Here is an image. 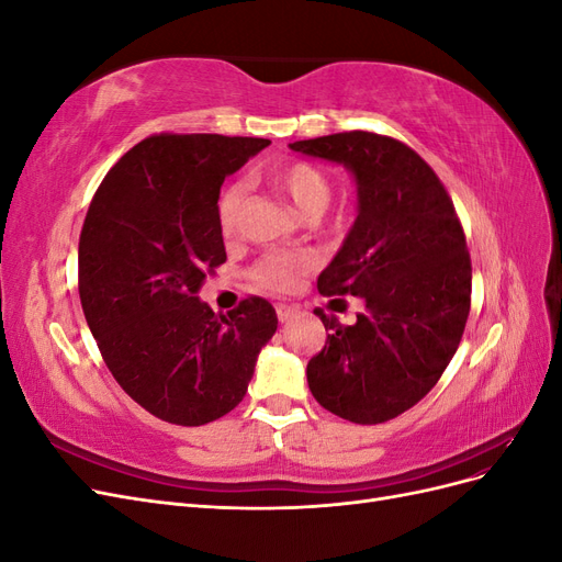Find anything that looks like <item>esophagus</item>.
<instances>
[{"mask_svg": "<svg viewBox=\"0 0 562 562\" xmlns=\"http://www.w3.org/2000/svg\"><path fill=\"white\" fill-rule=\"evenodd\" d=\"M277 316H279L281 323H285V321H291L295 316V310L288 307V304H277Z\"/></svg>", "mask_w": 562, "mask_h": 562, "instance_id": "34e87169", "label": "esophagus"}]
</instances>
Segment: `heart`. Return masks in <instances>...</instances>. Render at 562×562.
<instances>
[{"instance_id": "obj_1", "label": "heart", "mask_w": 562, "mask_h": 562, "mask_svg": "<svg viewBox=\"0 0 562 562\" xmlns=\"http://www.w3.org/2000/svg\"><path fill=\"white\" fill-rule=\"evenodd\" d=\"M267 184L277 190L283 199H288L295 206L297 213L316 217L328 209L330 203V180L323 176L316 166L307 161H291L274 166L267 173ZM246 199V184L232 182L220 196L217 203V223L220 232L225 236H234L239 232V215ZM312 267L307 255H281L269 252L255 265L252 281L265 288H274V291H291L297 279Z\"/></svg>"}]
</instances>
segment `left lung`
I'll use <instances>...</instances> for the list:
<instances>
[{
    "label": "left lung",
    "instance_id": "left-lung-1",
    "mask_svg": "<svg viewBox=\"0 0 562 562\" xmlns=\"http://www.w3.org/2000/svg\"><path fill=\"white\" fill-rule=\"evenodd\" d=\"M291 149L349 168L359 199L318 293L356 295L366 310L353 326L316 312L330 335L307 363L310 389L342 419H394L429 394L462 339L471 307L464 229L431 166L394 138L349 131Z\"/></svg>",
    "mask_w": 562,
    "mask_h": 562
}]
</instances>
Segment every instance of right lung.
<instances>
[{
  "label": "right lung",
  "mask_w": 562,
  "mask_h": 562,
  "mask_svg": "<svg viewBox=\"0 0 562 562\" xmlns=\"http://www.w3.org/2000/svg\"><path fill=\"white\" fill-rule=\"evenodd\" d=\"M265 138L161 133L100 182L79 236V297L114 380L155 417L201 427L248 391L279 318L262 297L215 314L199 291L227 260L217 223L225 178Z\"/></svg>",
  "instance_id": "obj_1"
}]
</instances>
